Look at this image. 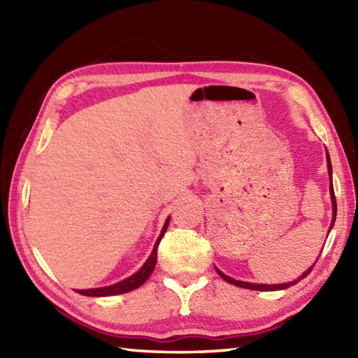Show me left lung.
<instances>
[{
    "mask_svg": "<svg viewBox=\"0 0 358 358\" xmlns=\"http://www.w3.org/2000/svg\"><path fill=\"white\" fill-rule=\"evenodd\" d=\"M327 169H329V175H330V181H331V162H330V155H329V151H327ZM330 196H331V210H333V220H331V224H330V229H329V232L331 230V227H333V224H335V220H336V199H335V191H333V185L330 183ZM314 266V265H313ZM313 266L311 268H308L305 273H303L299 280H295V281H290V282H284V284H252V282H245V281H238V280H234V278H230V276H227V275H224L221 270H217L216 266V271H217V275H220L224 281H227L229 284H234V286H237V287H243V289H251V290H282V289H287V287H290V286H294V284H296L299 282L300 280H303V278L305 276H308L310 275V271L313 270Z\"/></svg>",
    "mask_w": 358,
    "mask_h": 358,
    "instance_id": "8db88e82",
    "label": "left lung"
}]
</instances>
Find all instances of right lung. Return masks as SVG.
Masks as SVG:
<instances>
[{
  "instance_id": "1",
  "label": "right lung",
  "mask_w": 358,
  "mask_h": 358,
  "mask_svg": "<svg viewBox=\"0 0 358 358\" xmlns=\"http://www.w3.org/2000/svg\"><path fill=\"white\" fill-rule=\"evenodd\" d=\"M169 217L164 222V227L161 230V235L157 237L156 243L153 251H151L150 257L147 259V262L142 265V268L136 271L134 275L126 278V280L120 281V282H115L112 286H106V287H96V289H85V290H76V292L82 294V295H87V296H110V295H118V294H126V292H131V290H134L137 287H141L142 284L148 280L150 275L153 273L155 270V265H156V260H157V245H159L161 238L164 237L167 226H169Z\"/></svg>"
}]
</instances>
